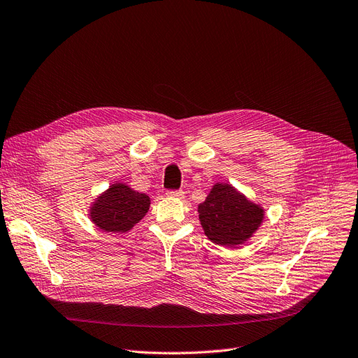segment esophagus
I'll use <instances>...</instances> for the list:
<instances>
[{
	"mask_svg": "<svg viewBox=\"0 0 358 358\" xmlns=\"http://www.w3.org/2000/svg\"><path fill=\"white\" fill-rule=\"evenodd\" d=\"M166 196L174 197V199H184V192L182 190H168Z\"/></svg>",
	"mask_w": 358,
	"mask_h": 358,
	"instance_id": "1",
	"label": "esophagus"
}]
</instances>
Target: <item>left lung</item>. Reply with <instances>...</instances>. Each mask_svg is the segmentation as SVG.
Returning <instances> with one entry per match:
<instances>
[{"label":"left lung","instance_id":"1","mask_svg":"<svg viewBox=\"0 0 358 358\" xmlns=\"http://www.w3.org/2000/svg\"><path fill=\"white\" fill-rule=\"evenodd\" d=\"M197 212L206 237L225 247H237L247 241L265 217L260 205L227 182H216Z\"/></svg>","mask_w":358,"mask_h":358}]
</instances>
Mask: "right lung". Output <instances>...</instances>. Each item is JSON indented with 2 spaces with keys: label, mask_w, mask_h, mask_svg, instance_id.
I'll return each instance as SVG.
<instances>
[{
  "label": "right lung",
  "mask_w": 358,
  "mask_h": 358,
  "mask_svg": "<svg viewBox=\"0 0 358 358\" xmlns=\"http://www.w3.org/2000/svg\"><path fill=\"white\" fill-rule=\"evenodd\" d=\"M150 199L124 182H115L96 197L89 209L90 221L106 232H127L148 213Z\"/></svg>",
  "instance_id": "add662e5"
}]
</instances>
